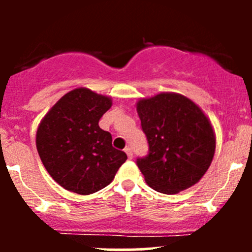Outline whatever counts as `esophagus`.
Returning a JSON list of instances; mask_svg holds the SVG:
<instances>
[{
    "mask_svg": "<svg viewBox=\"0 0 252 252\" xmlns=\"http://www.w3.org/2000/svg\"><path fill=\"white\" fill-rule=\"evenodd\" d=\"M124 151H126V154L128 155L129 158H133V150H131L130 147H126V150H124Z\"/></svg>",
    "mask_w": 252,
    "mask_h": 252,
    "instance_id": "1",
    "label": "esophagus"
}]
</instances>
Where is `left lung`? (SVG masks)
Listing matches in <instances>:
<instances>
[{
	"instance_id": "left-lung-1",
	"label": "left lung",
	"mask_w": 252,
	"mask_h": 252,
	"mask_svg": "<svg viewBox=\"0 0 252 252\" xmlns=\"http://www.w3.org/2000/svg\"><path fill=\"white\" fill-rule=\"evenodd\" d=\"M149 155L136 164L149 187L178 194L196 184L207 172L216 150L210 119L190 98L159 93L136 103Z\"/></svg>"
}]
</instances>
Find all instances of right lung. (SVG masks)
I'll use <instances>...</instances> for the list:
<instances>
[{
    "label": "right lung",
    "mask_w": 252,
    "mask_h": 252,
    "mask_svg": "<svg viewBox=\"0 0 252 252\" xmlns=\"http://www.w3.org/2000/svg\"><path fill=\"white\" fill-rule=\"evenodd\" d=\"M112 106L110 96L77 88L60 98L40 122L36 149L48 174L68 191L90 195L113 180L126 161L112 146L98 121Z\"/></svg>",
    "instance_id": "obj_1"
}]
</instances>
